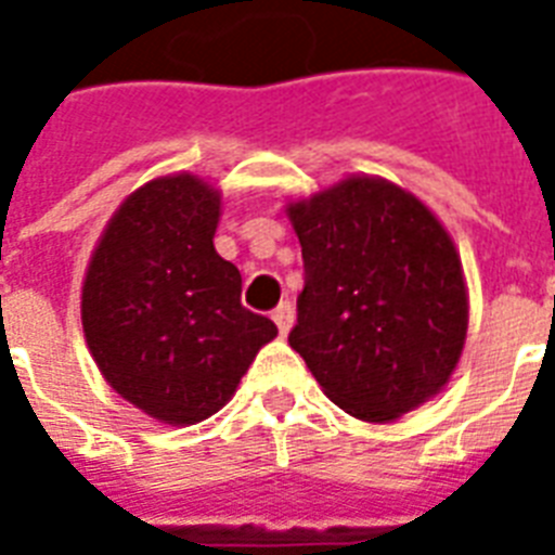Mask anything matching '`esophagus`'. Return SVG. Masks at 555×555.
I'll return each mask as SVG.
<instances>
[{"instance_id": "esophagus-1", "label": "esophagus", "mask_w": 555, "mask_h": 555, "mask_svg": "<svg viewBox=\"0 0 555 555\" xmlns=\"http://www.w3.org/2000/svg\"><path fill=\"white\" fill-rule=\"evenodd\" d=\"M273 322H276V328L282 337H287V331H291V325H294V308H291V302H282L273 311Z\"/></svg>"}]
</instances>
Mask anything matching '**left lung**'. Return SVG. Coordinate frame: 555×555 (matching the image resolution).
<instances>
[{"label":"left lung","instance_id":"1","mask_svg":"<svg viewBox=\"0 0 555 555\" xmlns=\"http://www.w3.org/2000/svg\"><path fill=\"white\" fill-rule=\"evenodd\" d=\"M285 212L305 261L287 343L328 400L391 423L440 395L464 354L469 294L438 216L377 176H348Z\"/></svg>","mask_w":555,"mask_h":555}]
</instances>
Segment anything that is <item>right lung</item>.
Masks as SVG:
<instances>
[{"label":"right lung","instance_id":"right-lung-1","mask_svg":"<svg viewBox=\"0 0 555 555\" xmlns=\"http://www.w3.org/2000/svg\"><path fill=\"white\" fill-rule=\"evenodd\" d=\"M221 190L172 172L126 195L82 279V334L108 386L169 426L216 414L276 337L216 253Z\"/></svg>","mask_w":555,"mask_h":555}]
</instances>
